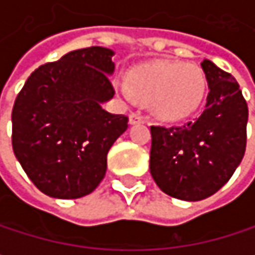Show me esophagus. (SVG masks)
<instances>
[{
    "label": "esophagus",
    "mask_w": 255,
    "mask_h": 255,
    "mask_svg": "<svg viewBox=\"0 0 255 255\" xmlns=\"http://www.w3.org/2000/svg\"><path fill=\"white\" fill-rule=\"evenodd\" d=\"M128 121H129L131 126H134V124H141V123H144V118H143L141 115H138V114H129Z\"/></svg>",
    "instance_id": "34e87169"
}]
</instances>
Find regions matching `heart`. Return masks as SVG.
I'll return each instance as SVG.
<instances>
[{
	"label": "heart",
	"mask_w": 255,
	"mask_h": 255,
	"mask_svg": "<svg viewBox=\"0 0 255 255\" xmlns=\"http://www.w3.org/2000/svg\"><path fill=\"white\" fill-rule=\"evenodd\" d=\"M121 96L132 102L147 99L152 112L162 121H181L193 115L205 96L204 71L193 63L152 62L135 68L127 79H118Z\"/></svg>",
	"instance_id": "obj_1"
}]
</instances>
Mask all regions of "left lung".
<instances>
[{"label": "left lung", "mask_w": 255, "mask_h": 255, "mask_svg": "<svg viewBox=\"0 0 255 255\" xmlns=\"http://www.w3.org/2000/svg\"><path fill=\"white\" fill-rule=\"evenodd\" d=\"M208 82L202 115L181 127H150V174L158 187L181 201L214 195L241 164L247 146L248 106L230 74L204 60Z\"/></svg>", "instance_id": "obj_1"}]
</instances>
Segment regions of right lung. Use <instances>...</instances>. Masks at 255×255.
Returning <instances> with one entry per match:
<instances>
[{
  "instance_id": "add662e5",
  "label": "right lung",
  "mask_w": 255,
  "mask_h": 255,
  "mask_svg": "<svg viewBox=\"0 0 255 255\" xmlns=\"http://www.w3.org/2000/svg\"><path fill=\"white\" fill-rule=\"evenodd\" d=\"M105 47L71 51L39 66L16 97L13 150L32 183L57 199L91 193L103 180L108 152L127 129L128 118L102 103L115 94V71Z\"/></svg>"
}]
</instances>
